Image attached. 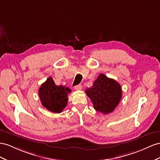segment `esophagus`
Segmentation results:
<instances>
[{"label": "esophagus", "instance_id": "esophagus-1", "mask_svg": "<svg viewBox=\"0 0 160 160\" xmlns=\"http://www.w3.org/2000/svg\"><path fill=\"white\" fill-rule=\"evenodd\" d=\"M74 88L76 91H81V90L82 89V86L81 84H78V85L76 86Z\"/></svg>", "mask_w": 160, "mask_h": 160}]
</instances>
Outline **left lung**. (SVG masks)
<instances>
[{"label": "left lung", "mask_w": 160, "mask_h": 160, "mask_svg": "<svg viewBox=\"0 0 160 160\" xmlns=\"http://www.w3.org/2000/svg\"><path fill=\"white\" fill-rule=\"evenodd\" d=\"M85 92L92 101L95 109L104 114L114 111L122 95L120 84L103 73L99 75L93 85Z\"/></svg>", "instance_id": "obj_1"}]
</instances>
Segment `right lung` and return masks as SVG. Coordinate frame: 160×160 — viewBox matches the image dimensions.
Segmentation results:
<instances>
[{
  "mask_svg": "<svg viewBox=\"0 0 160 160\" xmlns=\"http://www.w3.org/2000/svg\"><path fill=\"white\" fill-rule=\"evenodd\" d=\"M71 89L63 86H57L51 77L41 85L38 90L42 105L48 111L59 113L63 112L68 104V94Z\"/></svg>",
  "mask_w": 160,
  "mask_h": 160,
  "instance_id": "add662e5",
  "label": "right lung"
}]
</instances>
